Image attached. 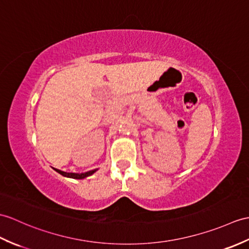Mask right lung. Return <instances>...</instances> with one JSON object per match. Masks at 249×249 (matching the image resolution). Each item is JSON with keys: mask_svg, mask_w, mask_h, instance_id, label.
<instances>
[{"mask_svg": "<svg viewBox=\"0 0 249 249\" xmlns=\"http://www.w3.org/2000/svg\"><path fill=\"white\" fill-rule=\"evenodd\" d=\"M55 171L58 172L59 174H61L62 176L70 177V178H74V179H83V178H86V177L92 175L94 172H96V170H92V171H89V172L82 173V174H76V173H66V172H62V171L57 170V169H55Z\"/></svg>", "mask_w": 249, "mask_h": 249, "instance_id": "add662e5", "label": "right lung"}]
</instances>
